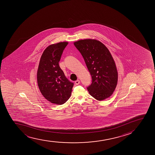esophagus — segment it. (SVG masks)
<instances>
[{
    "label": "esophagus",
    "instance_id": "1",
    "mask_svg": "<svg viewBox=\"0 0 155 155\" xmlns=\"http://www.w3.org/2000/svg\"><path fill=\"white\" fill-rule=\"evenodd\" d=\"M80 81L79 80H77V81H75V85H77L80 84Z\"/></svg>",
    "mask_w": 155,
    "mask_h": 155
}]
</instances>
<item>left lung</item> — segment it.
<instances>
[{"label": "left lung", "mask_w": 155, "mask_h": 155, "mask_svg": "<svg viewBox=\"0 0 155 155\" xmlns=\"http://www.w3.org/2000/svg\"><path fill=\"white\" fill-rule=\"evenodd\" d=\"M74 45L83 57L92 78L87 88L90 94L99 101L110 97L117 85L118 73L109 50L96 40H81Z\"/></svg>", "instance_id": "left-lung-1"}]
</instances>
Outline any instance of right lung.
I'll list each match as a JSON object with an SVG mask.
<instances>
[{"label":"right lung","instance_id":"1","mask_svg":"<svg viewBox=\"0 0 155 155\" xmlns=\"http://www.w3.org/2000/svg\"><path fill=\"white\" fill-rule=\"evenodd\" d=\"M68 44L63 42L48 46L41 56L38 69V84L41 94L56 104H62L69 99L74 84L66 78L59 65Z\"/></svg>","mask_w":155,"mask_h":155}]
</instances>
